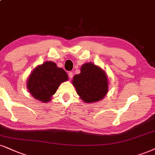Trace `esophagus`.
Returning a JSON list of instances; mask_svg holds the SVG:
<instances>
[{"instance_id":"34e87169","label":"esophagus","mask_w":155,"mask_h":155,"mask_svg":"<svg viewBox=\"0 0 155 155\" xmlns=\"http://www.w3.org/2000/svg\"><path fill=\"white\" fill-rule=\"evenodd\" d=\"M68 77H69L70 78V79H71V78L72 77H73V73H72V72L71 71H69V72H68Z\"/></svg>"}]
</instances>
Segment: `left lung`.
<instances>
[{
  "label": "left lung",
  "mask_w": 155,
  "mask_h": 155,
  "mask_svg": "<svg viewBox=\"0 0 155 155\" xmlns=\"http://www.w3.org/2000/svg\"><path fill=\"white\" fill-rule=\"evenodd\" d=\"M72 84L86 103L100 101L108 92V80L104 70L92 63L82 65L81 73L74 76Z\"/></svg>",
  "instance_id": "8db88e82"
}]
</instances>
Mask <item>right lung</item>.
<instances>
[{
  "label": "right lung",
  "instance_id": "1",
  "mask_svg": "<svg viewBox=\"0 0 155 155\" xmlns=\"http://www.w3.org/2000/svg\"><path fill=\"white\" fill-rule=\"evenodd\" d=\"M67 80L68 75L63 68H58L54 62L46 61L35 68L30 74L27 88L35 99L45 103L51 101L60 84Z\"/></svg>",
  "mask_w": 155,
  "mask_h": 155
}]
</instances>
